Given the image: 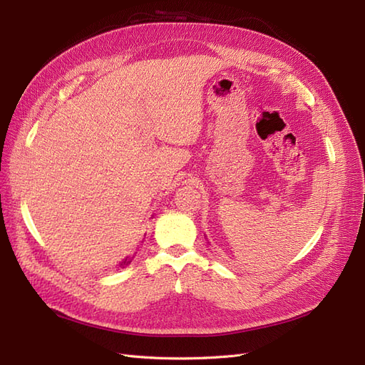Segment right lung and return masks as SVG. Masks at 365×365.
<instances>
[{"mask_svg": "<svg viewBox=\"0 0 365 365\" xmlns=\"http://www.w3.org/2000/svg\"><path fill=\"white\" fill-rule=\"evenodd\" d=\"M132 259H134V256H129V257H126V259L121 260V263H120V268H125V267H128V264L132 262Z\"/></svg>", "mask_w": 365, "mask_h": 365, "instance_id": "1", "label": "right lung"}]
</instances>
